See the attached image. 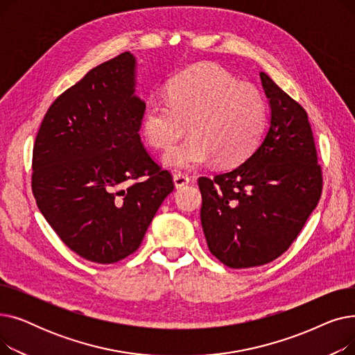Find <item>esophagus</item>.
<instances>
[{
  "label": "esophagus",
  "mask_w": 355,
  "mask_h": 355,
  "mask_svg": "<svg viewBox=\"0 0 355 355\" xmlns=\"http://www.w3.org/2000/svg\"><path fill=\"white\" fill-rule=\"evenodd\" d=\"M189 182H190V177L187 174H184V173L174 174V184H175L177 189L184 187V185H187Z\"/></svg>",
  "instance_id": "34e87169"
}]
</instances>
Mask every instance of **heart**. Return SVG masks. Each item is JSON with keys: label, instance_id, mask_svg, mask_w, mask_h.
Wrapping results in <instances>:
<instances>
[{"label": "heart", "instance_id": "b5f03b06", "mask_svg": "<svg viewBox=\"0 0 355 355\" xmlns=\"http://www.w3.org/2000/svg\"><path fill=\"white\" fill-rule=\"evenodd\" d=\"M189 123L191 137L173 148L164 164L193 170L214 158L221 166L245 161L257 146L266 123V103L254 86L239 83L220 66L200 64L182 71L165 98L149 101L141 123L144 139L170 149Z\"/></svg>", "mask_w": 355, "mask_h": 355}]
</instances>
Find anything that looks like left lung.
Listing matches in <instances>:
<instances>
[{"label": "left lung", "mask_w": 355, "mask_h": 355, "mask_svg": "<svg viewBox=\"0 0 355 355\" xmlns=\"http://www.w3.org/2000/svg\"><path fill=\"white\" fill-rule=\"evenodd\" d=\"M260 79L270 105L265 139L233 170L198 178L207 246L232 269L262 266L284 254L322 193L306 110L266 73Z\"/></svg>", "instance_id": "1"}]
</instances>
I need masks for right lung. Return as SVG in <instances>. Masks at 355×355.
<instances>
[{
  "mask_svg": "<svg viewBox=\"0 0 355 355\" xmlns=\"http://www.w3.org/2000/svg\"><path fill=\"white\" fill-rule=\"evenodd\" d=\"M134 92L135 59L125 51L51 103L33 148L37 207L70 250L95 263L132 254L174 190L171 173L144 148L145 103Z\"/></svg>",
  "mask_w": 355,
  "mask_h": 355,
  "instance_id": "1",
  "label": "right lung"
}]
</instances>
